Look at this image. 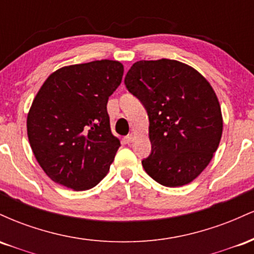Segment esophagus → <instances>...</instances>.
I'll return each instance as SVG.
<instances>
[{"label": "esophagus", "mask_w": 254, "mask_h": 254, "mask_svg": "<svg viewBox=\"0 0 254 254\" xmlns=\"http://www.w3.org/2000/svg\"><path fill=\"white\" fill-rule=\"evenodd\" d=\"M124 139H125V142H127V143L129 144V143H131V142L133 141V135H132V133H130V135H127Z\"/></svg>", "instance_id": "34e87169"}]
</instances>
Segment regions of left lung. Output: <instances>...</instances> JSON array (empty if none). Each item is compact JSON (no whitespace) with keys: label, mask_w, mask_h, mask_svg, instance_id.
I'll list each match as a JSON object with an SVG mask.
<instances>
[{"label":"left lung","mask_w":254,"mask_h":254,"mask_svg":"<svg viewBox=\"0 0 254 254\" xmlns=\"http://www.w3.org/2000/svg\"><path fill=\"white\" fill-rule=\"evenodd\" d=\"M124 82L149 118L151 153L142 161L144 171L167 188L190 184L210 164L222 137L211 84L192 66L167 58L133 63Z\"/></svg>","instance_id":"1"}]
</instances>
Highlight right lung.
Here are the masks:
<instances>
[{
  "mask_svg": "<svg viewBox=\"0 0 254 254\" xmlns=\"http://www.w3.org/2000/svg\"><path fill=\"white\" fill-rule=\"evenodd\" d=\"M124 66L101 60L54 71L27 115V136L46 176L74 191L94 188L109 173L121 147L111 131L106 105Z\"/></svg>",
  "mask_w": 254,
  "mask_h": 254,
  "instance_id": "1",
  "label": "right lung"
}]
</instances>
